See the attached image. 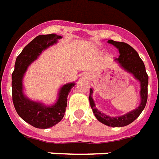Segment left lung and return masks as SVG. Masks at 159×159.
<instances>
[{
  "instance_id": "left-lung-1",
  "label": "left lung",
  "mask_w": 159,
  "mask_h": 159,
  "mask_svg": "<svg viewBox=\"0 0 159 159\" xmlns=\"http://www.w3.org/2000/svg\"><path fill=\"white\" fill-rule=\"evenodd\" d=\"M108 43L113 45L119 51V57L116 59L120 63V66L125 71L133 75L138 81L140 82V96H141V103L136 109L126 113V114L117 117H109L107 115L104 114L99 111L98 109L96 108V105L94 103L92 95L93 91L91 88L90 95H89V102H90L91 107L93 109V112L95 115L97 119L99 122L103 123L105 125L113 128L118 127H124L133 121L137 119L139 116L141 114L143 110L144 109L148 100V76L146 72V69L144 63L139 57V53L133 49V47L129 46L125 42H115L112 40H108Z\"/></svg>"
}]
</instances>
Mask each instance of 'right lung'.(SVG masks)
I'll use <instances>...</instances> for the list:
<instances>
[{
    "mask_svg": "<svg viewBox=\"0 0 159 159\" xmlns=\"http://www.w3.org/2000/svg\"><path fill=\"white\" fill-rule=\"evenodd\" d=\"M61 36L56 34L40 35L24 47L16 57L15 69L12 72V101L18 115L31 126L36 128H49L57 124L62 119L66 112L67 96L75 86V82L66 83L61 88L58 99L55 104L46 106L27 98L23 93L22 79L26 69L31 62L36 60L42 51L52 46Z\"/></svg>",
    "mask_w": 159,
    "mask_h": 159,
    "instance_id": "1",
    "label": "right lung"
}]
</instances>
